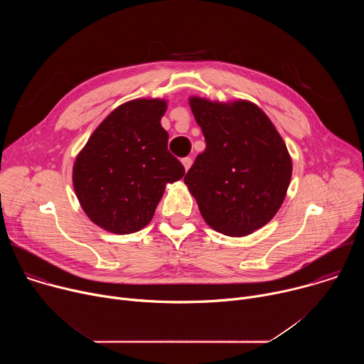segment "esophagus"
<instances>
[{
	"instance_id": "34e87169",
	"label": "esophagus",
	"mask_w": 364,
	"mask_h": 364,
	"mask_svg": "<svg viewBox=\"0 0 364 364\" xmlns=\"http://www.w3.org/2000/svg\"><path fill=\"white\" fill-rule=\"evenodd\" d=\"M181 163H183V166H184V168H186V171L191 167V163H193V159L191 157H184L183 160H181Z\"/></svg>"
}]
</instances>
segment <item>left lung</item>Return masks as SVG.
I'll return each instance as SVG.
<instances>
[{"mask_svg":"<svg viewBox=\"0 0 364 364\" xmlns=\"http://www.w3.org/2000/svg\"><path fill=\"white\" fill-rule=\"evenodd\" d=\"M205 149L184 183L205 223L228 236H245L265 226L279 210L292 173L287 145L256 105H232L191 97Z\"/></svg>","mask_w":364,"mask_h":364,"instance_id":"1","label":"left lung"}]
</instances>
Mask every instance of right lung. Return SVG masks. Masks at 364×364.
Returning a JSON list of instances; mask_svg holds the SVG:
<instances>
[{"instance_id": "1", "label": "right lung", "mask_w": 364, "mask_h": 364, "mask_svg": "<svg viewBox=\"0 0 364 364\" xmlns=\"http://www.w3.org/2000/svg\"><path fill=\"white\" fill-rule=\"evenodd\" d=\"M166 108L160 99L124 103L95 129L77 155L73 186L95 225L118 235L142 229L151 222L166 184L184 176L160 124Z\"/></svg>"}]
</instances>
